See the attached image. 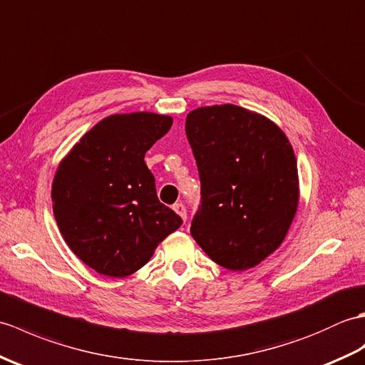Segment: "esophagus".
<instances>
[{
  "mask_svg": "<svg viewBox=\"0 0 365 365\" xmlns=\"http://www.w3.org/2000/svg\"><path fill=\"white\" fill-rule=\"evenodd\" d=\"M173 210H175V212H176L178 215H180V217L182 218L184 222L187 220V212H185V206H184L182 203H176V205H173Z\"/></svg>",
  "mask_w": 365,
  "mask_h": 365,
  "instance_id": "obj_1",
  "label": "esophagus"
}]
</instances>
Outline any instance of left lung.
Wrapping results in <instances>:
<instances>
[{"label":"left lung","instance_id":"left-lung-1","mask_svg":"<svg viewBox=\"0 0 365 365\" xmlns=\"http://www.w3.org/2000/svg\"><path fill=\"white\" fill-rule=\"evenodd\" d=\"M185 134L201 181L192 237L225 269L257 265L282 244L297 214L292 145L272 120L234 104L189 112Z\"/></svg>","mask_w":365,"mask_h":365}]
</instances>
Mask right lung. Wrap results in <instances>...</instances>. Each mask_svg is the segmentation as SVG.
I'll use <instances>...</instances> for the list:
<instances>
[{
  "label": "right lung",
  "mask_w": 365,
  "mask_h": 365,
  "mask_svg": "<svg viewBox=\"0 0 365 365\" xmlns=\"http://www.w3.org/2000/svg\"><path fill=\"white\" fill-rule=\"evenodd\" d=\"M153 112L103 118L61 160L51 200L70 250L100 274L125 278L182 225L158 198L145 153L172 128Z\"/></svg>",
  "instance_id": "1"
}]
</instances>
